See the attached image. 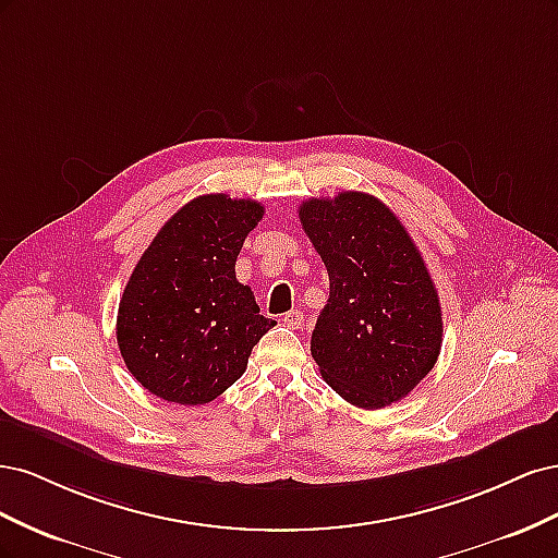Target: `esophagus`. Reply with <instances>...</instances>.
Masks as SVG:
<instances>
[{"instance_id": "34e87169", "label": "esophagus", "mask_w": 558, "mask_h": 558, "mask_svg": "<svg viewBox=\"0 0 558 558\" xmlns=\"http://www.w3.org/2000/svg\"><path fill=\"white\" fill-rule=\"evenodd\" d=\"M281 320H283V324L289 326V328H300L302 324H305V314L298 312V310H291L289 314L281 316Z\"/></svg>"}]
</instances>
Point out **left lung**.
I'll use <instances>...</instances> for the list:
<instances>
[{"label": "left lung", "instance_id": "obj_1", "mask_svg": "<svg viewBox=\"0 0 558 558\" xmlns=\"http://www.w3.org/2000/svg\"><path fill=\"white\" fill-rule=\"evenodd\" d=\"M300 223L330 279L312 356L347 402L379 410L424 379L442 347V307L410 232L381 199L310 197Z\"/></svg>", "mask_w": 558, "mask_h": 558}]
</instances>
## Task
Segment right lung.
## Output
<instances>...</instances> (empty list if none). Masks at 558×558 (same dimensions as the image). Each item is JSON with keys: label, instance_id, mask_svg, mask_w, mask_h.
Listing matches in <instances>:
<instances>
[{"label": "right lung", "instance_id": "add662e5", "mask_svg": "<svg viewBox=\"0 0 558 558\" xmlns=\"http://www.w3.org/2000/svg\"><path fill=\"white\" fill-rule=\"evenodd\" d=\"M260 218L256 199L199 195L144 251L118 305L116 340L130 375L154 396L211 402L244 375L251 349L277 326L234 277Z\"/></svg>", "mask_w": 558, "mask_h": 558}]
</instances>
